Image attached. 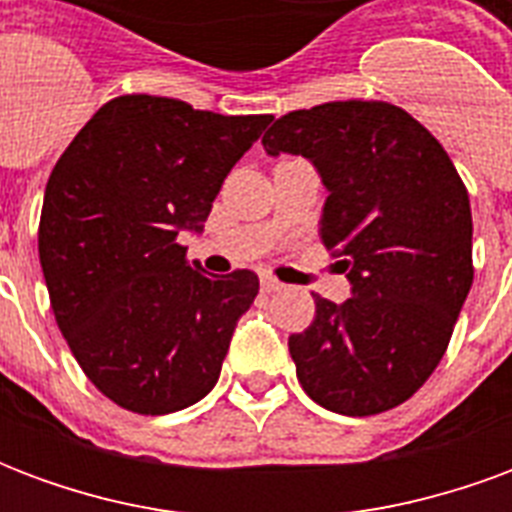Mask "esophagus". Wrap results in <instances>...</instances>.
<instances>
[{
  "instance_id": "obj_1",
  "label": "esophagus",
  "mask_w": 512,
  "mask_h": 512,
  "mask_svg": "<svg viewBox=\"0 0 512 512\" xmlns=\"http://www.w3.org/2000/svg\"><path fill=\"white\" fill-rule=\"evenodd\" d=\"M260 288L266 290V293H277V290H282L285 285H282V282H279V279H274V277H263V279H260Z\"/></svg>"
}]
</instances>
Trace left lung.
I'll use <instances>...</instances> for the list:
<instances>
[{
  "label": "left lung",
  "mask_w": 512,
  "mask_h": 512,
  "mask_svg": "<svg viewBox=\"0 0 512 512\" xmlns=\"http://www.w3.org/2000/svg\"><path fill=\"white\" fill-rule=\"evenodd\" d=\"M329 189L321 241L345 257L351 299L315 296L288 348L318 406L370 417L406 403L439 367L472 288V208L428 128L386 101H332L282 115L263 136Z\"/></svg>",
  "instance_id": "obj_1"
}]
</instances>
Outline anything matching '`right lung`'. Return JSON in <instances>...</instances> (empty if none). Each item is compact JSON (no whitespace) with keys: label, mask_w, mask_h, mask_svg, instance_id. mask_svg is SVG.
Segmentation results:
<instances>
[{"label":"right lung","mask_w":512,"mask_h":512,"mask_svg":"<svg viewBox=\"0 0 512 512\" xmlns=\"http://www.w3.org/2000/svg\"><path fill=\"white\" fill-rule=\"evenodd\" d=\"M268 123L117 95L51 169L38 227L51 310L84 376L120 408L172 414L219 381L260 279L249 268L205 274L178 235L200 233Z\"/></svg>","instance_id":"obj_1"}]
</instances>
